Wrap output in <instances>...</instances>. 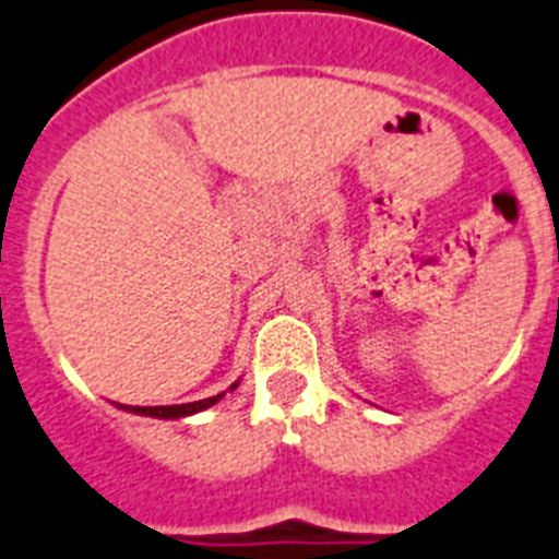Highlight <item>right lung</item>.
<instances>
[{
	"mask_svg": "<svg viewBox=\"0 0 559 559\" xmlns=\"http://www.w3.org/2000/svg\"><path fill=\"white\" fill-rule=\"evenodd\" d=\"M240 384V381H234L231 388L234 390ZM223 395L226 393H217L212 395V399H203V402H192V404H166V407H130V404H118V409H127V413H135V416H152V418H186V416H194V413H200V409H209L214 407V404L221 402Z\"/></svg>",
	"mask_w": 559,
	"mask_h": 559,
	"instance_id": "right-lung-1",
	"label": "right lung"
}]
</instances>
